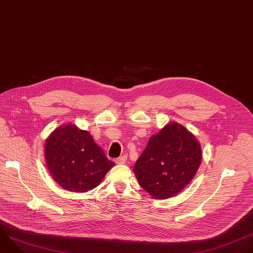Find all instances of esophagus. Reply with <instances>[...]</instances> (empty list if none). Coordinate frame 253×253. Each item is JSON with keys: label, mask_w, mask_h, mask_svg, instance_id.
I'll list each match as a JSON object with an SVG mask.
<instances>
[{"label": "esophagus", "mask_w": 253, "mask_h": 253, "mask_svg": "<svg viewBox=\"0 0 253 253\" xmlns=\"http://www.w3.org/2000/svg\"><path fill=\"white\" fill-rule=\"evenodd\" d=\"M126 161H127V156L124 155V156H121V157L117 158V159L115 160V163H116V164H125Z\"/></svg>", "instance_id": "obj_1"}]
</instances>
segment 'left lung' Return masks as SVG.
Segmentation results:
<instances>
[{"label":"left lung","mask_w":253,"mask_h":253,"mask_svg":"<svg viewBox=\"0 0 253 253\" xmlns=\"http://www.w3.org/2000/svg\"><path fill=\"white\" fill-rule=\"evenodd\" d=\"M201 160L196 137L181 124L170 122L150 137L133 171L144 190L155 199H167L189 184Z\"/></svg>","instance_id":"1"}]
</instances>
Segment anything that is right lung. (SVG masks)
Returning a JSON list of instances; mask_svg holds the SVG:
<instances>
[{
	"mask_svg": "<svg viewBox=\"0 0 253 253\" xmlns=\"http://www.w3.org/2000/svg\"><path fill=\"white\" fill-rule=\"evenodd\" d=\"M44 151L52 178L71 192H87L97 187L115 165L89 132L72 123L61 125L50 134Z\"/></svg>",
	"mask_w": 253,
	"mask_h": 253,
	"instance_id": "right-lung-1",
	"label": "right lung"
}]
</instances>
